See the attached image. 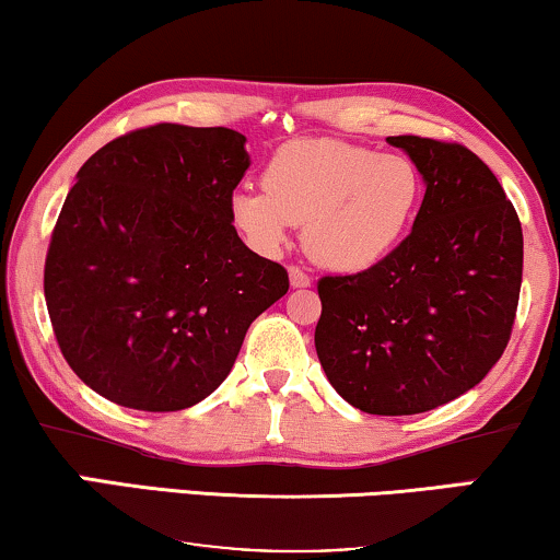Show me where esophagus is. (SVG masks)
<instances>
[{"label":"esophagus","instance_id":"34e87169","mask_svg":"<svg viewBox=\"0 0 560 560\" xmlns=\"http://www.w3.org/2000/svg\"><path fill=\"white\" fill-rule=\"evenodd\" d=\"M288 275H290V285H293V288H308L311 285L308 272H303L301 267H288Z\"/></svg>","mask_w":560,"mask_h":560}]
</instances>
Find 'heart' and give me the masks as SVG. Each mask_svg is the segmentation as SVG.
<instances>
[{
    "label": "heart",
    "mask_w": 560,
    "mask_h": 560,
    "mask_svg": "<svg viewBox=\"0 0 560 560\" xmlns=\"http://www.w3.org/2000/svg\"><path fill=\"white\" fill-rule=\"evenodd\" d=\"M423 198V175L402 155H380L339 140H298L267 160L262 190L236 188L229 217L259 252H278L290 226L320 267L362 272L408 232Z\"/></svg>",
    "instance_id": "b5f03b06"
}]
</instances>
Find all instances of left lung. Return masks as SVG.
<instances>
[{
    "label": "left lung",
    "mask_w": 560,
    "mask_h": 560,
    "mask_svg": "<svg viewBox=\"0 0 560 560\" xmlns=\"http://www.w3.org/2000/svg\"><path fill=\"white\" fill-rule=\"evenodd\" d=\"M425 180L412 232L370 270L318 280L328 382L372 416L456 400L500 362L523 282V226L494 173L458 142L387 137Z\"/></svg>",
    "instance_id": "8db88e82"
}]
</instances>
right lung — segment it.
<instances>
[{
	"label": "right lung",
	"instance_id": "add662e5",
	"mask_svg": "<svg viewBox=\"0 0 560 560\" xmlns=\"http://www.w3.org/2000/svg\"><path fill=\"white\" fill-rule=\"evenodd\" d=\"M226 127L152 125L75 175L45 257V303L66 362L106 400L173 412L209 397L285 267L229 217L249 155Z\"/></svg>",
	"mask_w": 560,
	"mask_h": 560
}]
</instances>
